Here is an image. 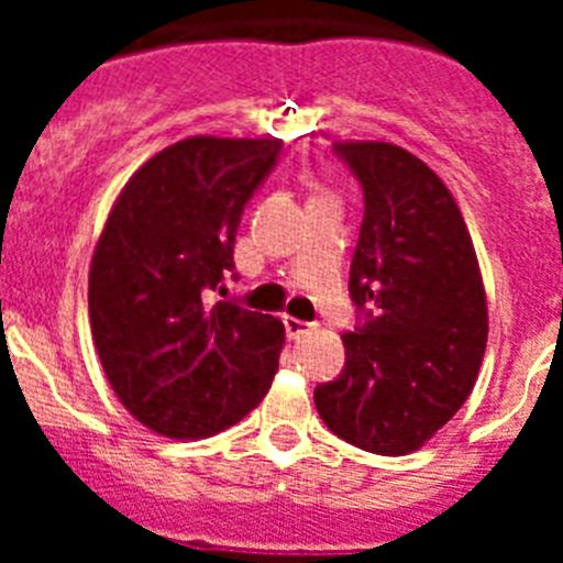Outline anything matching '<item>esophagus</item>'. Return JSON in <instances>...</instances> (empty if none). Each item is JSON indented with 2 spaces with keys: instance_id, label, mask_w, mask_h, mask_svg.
Returning <instances> with one entry per match:
<instances>
[{
  "instance_id": "esophagus-1",
  "label": "esophagus",
  "mask_w": 563,
  "mask_h": 563,
  "mask_svg": "<svg viewBox=\"0 0 563 563\" xmlns=\"http://www.w3.org/2000/svg\"><path fill=\"white\" fill-rule=\"evenodd\" d=\"M285 330H287V338L298 341V338L310 335V332L316 330V324H310V321H301V318L285 316Z\"/></svg>"
}]
</instances>
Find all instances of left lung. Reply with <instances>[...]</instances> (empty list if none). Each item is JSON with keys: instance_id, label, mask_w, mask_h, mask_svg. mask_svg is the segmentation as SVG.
Listing matches in <instances>:
<instances>
[{"instance_id": "obj_1", "label": "left lung", "mask_w": 563, "mask_h": 563, "mask_svg": "<svg viewBox=\"0 0 563 563\" xmlns=\"http://www.w3.org/2000/svg\"><path fill=\"white\" fill-rule=\"evenodd\" d=\"M363 191L350 267L357 321L341 375L316 386L327 429L372 454H409L460 411L487 343L465 220L445 183L391 143H335Z\"/></svg>"}]
</instances>
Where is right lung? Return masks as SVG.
I'll use <instances>...</instances> for the list:
<instances>
[{"mask_svg":"<svg viewBox=\"0 0 563 563\" xmlns=\"http://www.w3.org/2000/svg\"><path fill=\"white\" fill-rule=\"evenodd\" d=\"M282 141L188 137L134 172L89 267V324L114 395L157 434L211 437L256 409L285 327L236 301L233 242Z\"/></svg>","mask_w":563,"mask_h":563,"instance_id":"add662e5","label":"right lung"}]
</instances>
